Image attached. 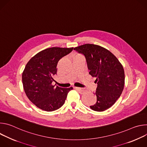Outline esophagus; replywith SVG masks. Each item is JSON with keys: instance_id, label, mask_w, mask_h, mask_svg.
<instances>
[{"instance_id": "obj_1", "label": "esophagus", "mask_w": 147, "mask_h": 147, "mask_svg": "<svg viewBox=\"0 0 147 147\" xmlns=\"http://www.w3.org/2000/svg\"><path fill=\"white\" fill-rule=\"evenodd\" d=\"M74 88L76 90H77V91H79V92H80V94H84V92H86L85 90H83V89H82V88H81L76 87H74Z\"/></svg>"}]
</instances>
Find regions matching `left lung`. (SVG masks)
<instances>
[{
    "label": "left lung",
    "mask_w": 147,
    "mask_h": 147,
    "mask_svg": "<svg viewBox=\"0 0 147 147\" xmlns=\"http://www.w3.org/2000/svg\"><path fill=\"white\" fill-rule=\"evenodd\" d=\"M85 56L89 74L96 79V103L90 108L102 112L111 108L121 95L124 85V71L117 57L100 46L86 44L74 48Z\"/></svg>",
    "instance_id": "left-lung-1"
}]
</instances>
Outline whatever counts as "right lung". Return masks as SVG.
<instances>
[{
    "label": "right lung",
    "mask_w": 147,
    "mask_h": 147,
    "mask_svg": "<svg viewBox=\"0 0 147 147\" xmlns=\"http://www.w3.org/2000/svg\"><path fill=\"white\" fill-rule=\"evenodd\" d=\"M73 48L52 47L42 51L27 63L22 74L24 91L38 108L47 112L59 109L73 87L61 88L52 84L57 74L59 60L70 53Z\"/></svg>",
    "instance_id": "add662e5"
}]
</instances>
